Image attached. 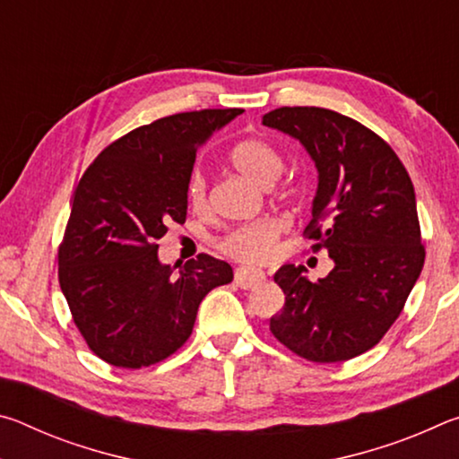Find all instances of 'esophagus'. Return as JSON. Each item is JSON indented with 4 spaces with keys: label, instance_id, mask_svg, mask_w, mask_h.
Wrapping results in <instances>:
<instances>
[{
    "label": "esophagus",
    "instance_id": "34e87169",
    "mask_svg": "<svg viewBox=\"0 0 459 459\" xmlns=\"http://www.w3.org/2000/svg\"><path fill=\"white\" fill-rule=\"evenodd\" d=\"M235 281L243 290H253V287L265 281V273L257 267H238L235 271Z\"/></svg>",
    "mask_w": 459,
    "mask_h": 459
}]
</instances>
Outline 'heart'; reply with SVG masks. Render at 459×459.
<instances>
[{"label": "heart", "instance_id": "1", "mask_svg": "<svg viewBox=\"0 0 459 459\" xmlns=\"http://www.w3.org/2000/svg\"><path fill=\"white\" fill-rule=\"evenodd\" d=\"M230 164L248 182L263 186L273 184L283 169V158L277 147L263 137H247L238 142L230 152ZM290 192V186H285ZM188 200L194 211L206 208V178L202 172H194L188 182ZM281 232V224L275 219H261L248 222L245 227L230 230L222 238L221 248L230 257L243 261H265L273 253V247Z\"/></svg>", "mask_w": 459, "mask_h": 459}]
</instances>
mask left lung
Instances as JSON below:
<instances>
[{
	"label": "left lung",
	"mask_w": 459,
	"mask_h": 459,
	"mask_svg": "<svg viewBox=\"0 0 459 459\" xmlns=\"http://www.w3.org/2000/svg\"><path fill=\"white\" fill-rule=\"evenodd\" d=\"M263 126L298 139L314 160L317 190L306 235L333 261L316 283L304 265L277 271L285 306L269 328L307 360H351L378 344L423 269L413 182L391 145L330 108L281 107Z\"/></svg>",
	"instance_id": "1"
}]
</instances>
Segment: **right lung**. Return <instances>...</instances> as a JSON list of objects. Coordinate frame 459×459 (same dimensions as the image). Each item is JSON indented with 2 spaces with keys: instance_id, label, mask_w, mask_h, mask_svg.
<instances>
[{
  "instance_id": "add662e5",
  "label": "right lung",
  "mask_w": 459,
  "mask_h": 459,
  "mask_svg": "<svg viewBox=\"0 0 459 459\" xmlns=\"http://www.w3.org/2000/svg\"><path fill=\"white\" fill-rule=\"evenodd\" d=\"M243 108L178 113L137 127L92 161L74 190L58 248V281L99 359L150 367L190 338L204 295L232 281L227 261L200 255L164 265L155 240L184 224L200 145Z\"/></svg>"
}]
</instances>
